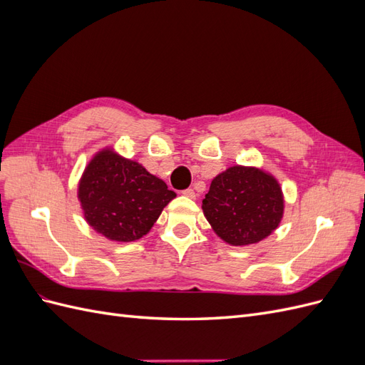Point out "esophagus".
Instances as JSON below:
<instances>
[{"mask_svg": "<svg viewBox=\"0 0 365 365\" xmlns=\"http://www.w3.org/2000/svg\"><path fill=\"white\" fill-rule=\"evenodd\" d=\"M182 195L187 196V197H190V200H195V197H196V193H195L193 189H185V190H182Z\"/></svg>", "mask_w": 365, "mask_h": 365, "instance_id": "obj_1", "label": "esophagus"}]
</instances>
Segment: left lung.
I'll use <instances>...</instances> for the list:
<instances>
[{
  "label": "left lung",
  "instance_id": "obj_1",
  "mask_svg": "<svg viewBox=\"0 0 365 365\" xmlns=\"http://www.w3.org/2000/svg\"><path fill=\"white\" fill-rule=\"evenodd\" d=\"M202 212L228 245L257 244L279 227L283 217L280 182L263 169L233 165L213 178L202 200Z\"/></svg>",
  "mask_w": 365,
  "mask_h": 365
}]
</instances>
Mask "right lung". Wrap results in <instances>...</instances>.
Returning <instances> with one entry per match:
<instances>
[{
	"label": "right lung",
	"mask_w": 365,
	"mask_h": 365,
	"mask_svg": "<svg viewBox=\"0 0 365 365\" xmlns=\"http://www.w3.org/2000/svg\"><path fill=\"white\" fill-rule=\"evenodd\" d=\"M175 196L163 180L111 148L96 153L77 187L86 222L115 242H134L148 235Z\"/></svg>",
	"instance_id": "1"
}]
</instances>
